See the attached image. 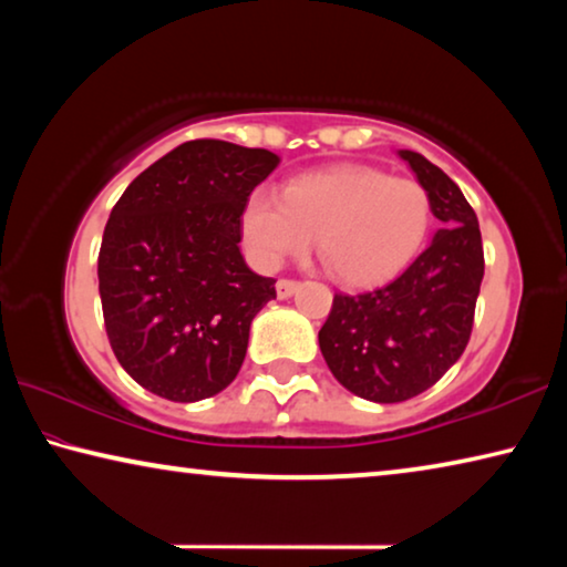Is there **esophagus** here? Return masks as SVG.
Here are the masks:
<instances>
[{
    "instance_id": "esophagus-1",
    "label": "esophagus",
    "mask_w": 567,
    "mask_h": 567,
    "mask_svg": "<svg viewBox=\"0 0 567 567\" xmlns=\"http://www.w3.org/2000/svg\"><path fill=\"white\" fill-rule=\"evenodd\" d=\"M275 287H277V297H280V300H285V297H290V295L297 292V287H300V282L287 280V277H282V280H277Z\"/></svg>"
}]
</instances>
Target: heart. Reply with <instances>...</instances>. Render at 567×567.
<instances>
[{
	"label": "heart",
	"mask_w": 567,
	"mask_h": 567,
	"mask_svg": "<svg viewBox=\"0 0 567 567\" xmlns=\"http://www.w3.org/2000/svg\"><path fill=\"white\" fill-rule=\"evenodd\" d=\"M433 197L415 177L340 165L292 179L285 195L257 187L243 207L247 252L262 267L302 255L315 237L324 270L348 287L398 275L425 243Z\"/></svg>",
	"instance_id": "b5f03b06"
}]
</instances>
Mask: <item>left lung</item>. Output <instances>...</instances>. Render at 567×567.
<instances>
[{"label": "left lung", "instance_id": "1", "mask_svg": "<svg viewBox=\"0 0 567 567\" xmlns=\"http://www.w3.org/2000/svg\"><path fill=\"white\" fill-rule=\"evenodd\" d=\"M443 223L425 252L378 290L334 292L320 330L322 358L342 388L372 402L420 395L453 368L473 332L485 272L475 209L443 169L400 150Z\"/></svg>", "mask_w": 567, "mask_h": 567}]
</instances>
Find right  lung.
Wrapping results in <instances>:
<instances>
[{
  "label": "right lung",
  "mask_w": 567,
  "mask_h": 567,
  "mask_svg": "<svg viewBox=\"0 0 567 567\" xmlns=\"http://www.w3.org/2000/svg\"><path fill=\"white\" fill-rule=\"evenodd\" d=\"M277 165L270 150L192 140L112 207L97 260L104 330L145 390L197 402L237 378L249 324L277 297L239 252L243 207Z\"/></svg>",
  "instance_id": "right-lung-1"
}]
</instances>
